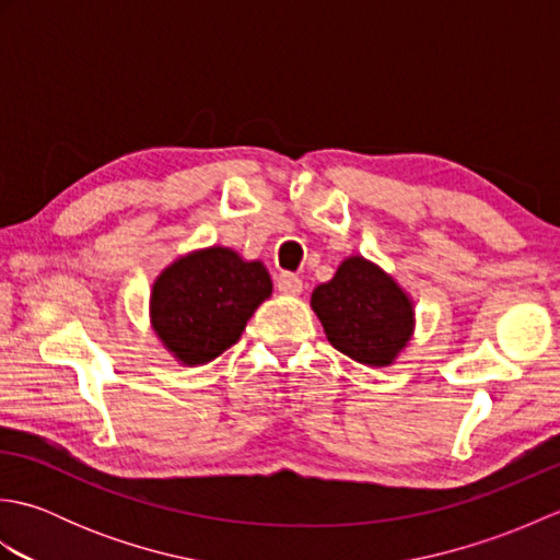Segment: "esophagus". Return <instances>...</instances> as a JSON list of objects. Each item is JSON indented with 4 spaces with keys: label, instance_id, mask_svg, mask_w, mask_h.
Returning <instances> with one entry per match:
<instances>
[{
    "label": "esophagus",
    "instance_id": "esophagus-1",
    "mask_svg": "<svg viewBox=\"0 0 560 560\" xmlns=\"http://www.w3.org/2000/svg\"><path fill=\"white\" fill-rule=\"evenodd\" d=\"M277 291L283 295H301L303 293V281L295 277V273H279L277 277Z\"/></svg>",
    "mask_w": 560,
    "mask_h": 560
}]
</instances>
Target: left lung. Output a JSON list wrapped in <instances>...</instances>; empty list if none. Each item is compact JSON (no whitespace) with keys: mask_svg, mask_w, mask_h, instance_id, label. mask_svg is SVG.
Here are the masks:
<instances>
[{"mask_svg":"<svg viewBox=\"0 0 560 560\" xmlns=\"http://www.w3.org/2000/svg\"><path fill=\"white\" fill-rule=\"evenodd\" d=\"M311 307L331 347L371 368L395 363L416 329L407 289L363 255H349L335 277L315 287Z\"/></svg>","mask_w":560,"mask_h":560,"instance_id":"left-lung-1","label":"left lung"}]
</instances>
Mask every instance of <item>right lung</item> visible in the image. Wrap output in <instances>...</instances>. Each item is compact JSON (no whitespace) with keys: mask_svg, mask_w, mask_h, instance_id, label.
I'll return each mask as SVG.
<instances>
[{"mask_svg":"<svg viewBox=\"0 0 560 560\" xmlns=\"http://www.w3.org/2000/svg\"><path fill=\"white\" fill-rule=\"evenodd\" d=\"M271 289L261 259H245L223 245L189 249L153 281L151 329L180 365H207L241 339Z\"/></svg>","mask_w":560,"mask_h":560,"instance_id":"right-lung-1","label":"right lung"}]
</instances>
